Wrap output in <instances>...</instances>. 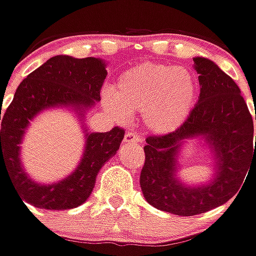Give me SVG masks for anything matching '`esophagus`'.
Segmentation results:
<instances>
[{
	"label": "esophagus",
	"mask_w": 256,
	"mask_h": 256,
	"mask_svg": "<svg viewBox=\"0 0 256 256\" xmlns=\"http://www.w3.org/2000/svg\"><path fill=\"white\" fill-rule=\"evenodd\" d=\"M124 142L126 143H140L142 142V138H140V134H139L138 132H133V130H130V132H128V133L124 134Z\"/></svg>",
	"instance_id": "obj_1"
}]
</instances>
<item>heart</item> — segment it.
Masks as SVG:
<instances>
[{
    "label": "heart",
    "instance_id": "obj_1",
    "mask_svg": "<svg viewBox=\"0 0 256 256\" xmlns=\"http://www.w3.org/2000/svg\"><path fill=\"white\" fill-rule=\"evenodd\" d=\"M197 86L192 75L181 68L142 64L123 72L106 106L120 118L142 112L143 124L154 133H170L180 128L192 112Z\"/></svg>",
    "mask_w": 256,
    "mask_h": 256
}]
</instances>
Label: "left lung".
Wrapping results in <instances>:
<instances>
[{"mask_svg":"<svg viewBox=\"0 0 256 256\" xmlns=\"http://www.w3.org/2000/svg\"><path fill=\"white\" fill-rule=\"evenodd\" d=\"M194 64L200 98L192 112L176 130L149 136L143 148V196L154 207L176 216L206 213L229 202L249 168H256L254 120L239 86L210 59L194 58ZM198 136L212 148L216 171L212 183L188 188L176 178V156L182 142Z\"/></svg>","mask_w":256,"mask_h":256,"instance_id":"left-lung-1","label":"left lung"}]
</instances>
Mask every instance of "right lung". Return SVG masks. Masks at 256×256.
<instances>
[{"mask_svg": "<svg viewBox=\"0 0 256 256\" xmlns=\"http://www.w3.org/2000/svg\"><path fill=\"white\" fill-rule=\"evenodd\" d=\"M106 76V64L101 59L53 56L24 78L2 116L0 108V168L6 166L22 202L46 210H68L85 203L91 196L98 171L120 148L123 128H113L106 133L85 132L86 142L80 165L65 180L49 186L34 182L26 174L20 143L30 120L42 110L65 106L78 110L82 117L85 110L101 100L100 91Z\"/></svg>", "mask_w": 256, "mask_h": 256, "instance_id": "obj_1", "label": "right lung"}]
</instances>
